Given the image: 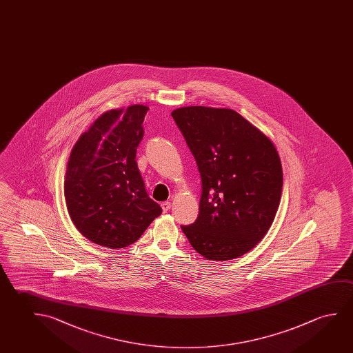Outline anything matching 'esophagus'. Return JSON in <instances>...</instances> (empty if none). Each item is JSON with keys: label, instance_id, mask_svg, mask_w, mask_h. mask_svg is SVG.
I'll use <instances>...</instances> for the list:
<instances>
[{"label": "esophagus", "instance_id": "esophagus-1", "mask_svg": "<svg viewBox=\"0 0 353 353\" xmlns=\"http://www.w3.org/2000/svg\"><path fill=\"white\" fill-rule=\"evenodd\" d=\"M161 208H163V212H168L171 209V203L170 201H163V203H161Z\"/></svg>", "mask_w": 353, "mask_h": 353}]
</instances>
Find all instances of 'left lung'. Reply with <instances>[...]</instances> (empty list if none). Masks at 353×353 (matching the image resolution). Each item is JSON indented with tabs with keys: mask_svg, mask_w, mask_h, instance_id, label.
<instances>
[{
	"mask_svg": "<svg viewBox=\"0 0 353 353\" xmlns=\"http://www.w3.org/2000/svg\"><path fill=\"white\" fill-rule=\"evenodd\" d=\"M171 114L201 177L199 215L182 231L208 261L239 258L261 242L276 215L282 190L276 148L234 110L187 106Z\"/></svg>",
	"mask_w": 353,
	"mask_h": 353,
	"instance_id": "1",
	"label": "left lung"
}]
</instances>
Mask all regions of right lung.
Listing matches in <instances>:
<instances>
[{
  "label": "right lung",
  "instance_id": "right-lung-1",
  "mask_svg": "<svg viewBox=\"0 0 353 353\" xmlns=\"http://www.w3.org/2000/svg\"><path fill=\"white\" fill-rule=\"evenodd\" d=\"M148 106L110 110L72 148L65 199L85 239L110 250L134 243L163 209L147 194L137 165Z\"/></svg>",
  "mask_w": 353,
  "mask_h": 353
}]
</instances>
